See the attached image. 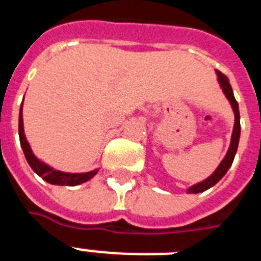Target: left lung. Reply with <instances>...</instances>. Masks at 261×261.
Here are the masks:
<instances>
[{
	"label": "left lung",
	"instance_id": "obj_1",
	"mask_svg": "<svg viewBox=\"0 0 261 261\" xmlns=\"http://www.w3.org/2000/svg\"><path fill=\"white\" fill-rule=\"evenodd\" d=\"M217 75H218V83L222 88L223 93L226 96V98L230 102L231 108H233V112H234V127H233V134H231L230 139V146H229V150H227L225 159L221 161V164L218 165V168L215 169L214 173L208 176L206 180L198 182V184H194L191 186L187 192L188 194H199V192H203V191L208 190L213 186H215L217 182L221 180V178L226 174V172L229 171V168L231 167L233 164V160H234V155L237 153V147H239V141H240V133H241V126H240V111H239V102L236 101L234 94H233V89H231V85L229 83V79L226 75L222 74L221 71L217 70Z\"/></svg>",
	"mask_w": 261,
	"mask_h": 261
}]
</instances>
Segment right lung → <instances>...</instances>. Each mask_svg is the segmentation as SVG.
Segmentation results:
<instances>
[{"label":"right lung","mask_w":261,"mask_h":261,"mask_svg":"<svg viewBox=\"0 0 261 261\" xmlns=\"http://www.w3.org/2000/svg\"><path fill=\"white\" fill-rule=\"evenodd\" d=\"M18 137H20V143H21L22 151L25 155L27 163L30 164V167L32 168V171L36 174H39L44 181L54 184V186H79L83 182L88 181L93 177L94 174L97 173L98 169L94 171L85 172V173H67V172L57 171L54 168L48 167L47 164L36 157L32 153L30 143L27 141L25 134H24V123H22V102L21 108H20V114H18Z\"/></svg>","instance_id":"obj_1"}]
</instances>
